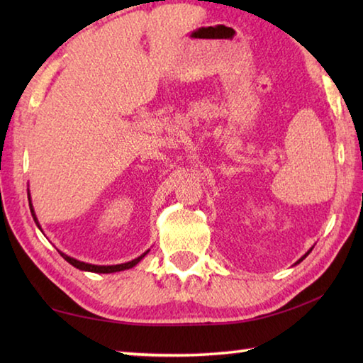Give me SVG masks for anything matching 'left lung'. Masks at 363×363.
I'll list each match as a JSON object with an SVG mask.
<instances>
[{
    "instance_id": "1",
    "label": "left lung",
    "mask_w": 363,
    "mask_h": 363,
    "mask_svg": "<svg viewBox=\"0 0 363 363\" xmlns=\"http://www.w3.org/2000/svg\"><path fill=\"white\" fill-rule=\"evenodd\" d=\"M307 255H309V253H307ZM307 255H306V256H307ZM303 259H304V257H301V259H299V261H303Z\"/></svg>"
}]
</instances>
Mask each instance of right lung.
<instances>
[{
    "label": "right lung",
    "mask_w": 363,
    "mask_h": 363,
    "mask_svg": "<svg viewBox=\"0 0 363 363\" xmlns=\"http://www.w3.org/2000/svg\"><path fill=\"white\" fill-rule=\"evenodd\" d=\"M28 203H30V211H32V216H33V219H35V223L38 224V219H36V216H35L32 201H30V194H28ZM38 227H40V224H38ZM145 255H147V251H145V253H144L143 256L136 257V259H133V261H130V262H125V264H116V266H94V264H88V262L77 261V259H73V257H70V256L60 253V256H62L67 262H70L73 267H77V269H79V270H88V272H97V274H112V272H118V270L131 269V267L136 266V264H138L140 259H143V257H144Z\"/></svg>",
    "instance_id": "right-lung-1"
}]
</instances>
